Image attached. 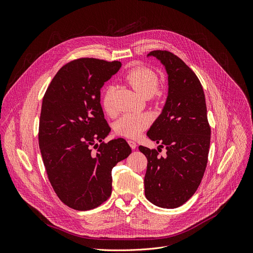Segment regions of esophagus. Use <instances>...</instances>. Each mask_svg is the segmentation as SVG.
<instances>
[{
	"label": "esophagus",
	"instance_id": "1",
	"mask_svg": "<svg viewBox=\"0 0 253 253\" xmlns=\"http://www.w3.org/2000/svg\"><path fill=\"white\" fill-rule=\"evenodd\" d=\"M127 142H128L129 146L131 147V149H135V147H136V143H135V141H133V140H128Z\"/></svg>",
	"mask_w": 253,
	"mask_h": 253
}]
</instances>
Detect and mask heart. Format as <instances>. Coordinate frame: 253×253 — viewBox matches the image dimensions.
Instances as JSON below:
<instances>
[{
  "mask_svg": "<svg viewBox=\"0 0 253 253\" xmlns=\"http://www.w3.org/2000/svg\"><path fill=\"white\" fill-rule=\"evenodd\" d=\"M126 80L131 88L144 98L153 96L159 89L160 81L156 73L147 68H136L129 71ZM113 91L108 89L103 97V108L107 114L114 113L113 107ZM150 120L146 115L142 114H126L120 118L116 123V131L118 134L135 138L137 137L148 126Z\"/></svg>",
  "mask_w": 253,
  "mask_h": 253,
  "instance_id": "1",
  "label": "heart"
}]
</instances>
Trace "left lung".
Instances as JSON below:
<instances>
[{
  "label": "left lung",
  "instance_id": "8db88e82",
  "mask_svg": "<svg viewBox=\"0 0 253 253\" xmlns=\"http://www.w3.org/2000/svg\"><path fill=\"white\" fill-rule=\"evenodd\" d=\"M168 75V96L159 118L146 132L166 147L167 156L139 145L147 159L144 193L151 204L176 209L194 194L203 179L210 151L211 126L206 95L195 74L168 50H154Z\"/></svg>",
  "mask_w": 253,
  "mask_h": 253
}]
</instances>
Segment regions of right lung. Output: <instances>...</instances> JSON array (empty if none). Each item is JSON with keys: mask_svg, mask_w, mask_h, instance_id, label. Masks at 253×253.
Listing matches in <instances>:
<instances>
[{"mask_svg": "<svg viewBox=\"0 0 253 253\" xmlns=\"http://www.w3.org/2000/svg\"><path fill=\"white\" fill-rule=\"evenodd\" d=\"M121 67L118 61H73L57 73L42 98L39 127L42 162L59 198L77 211L105 203L112 194V169L131 154L124 138L103 142L111 127L100 106V89Z\"/></svg>", "mask_w": 253, "mask_h": 253, "instance_id": "right-lung-1", "label": "right lung"}]
</instances>
